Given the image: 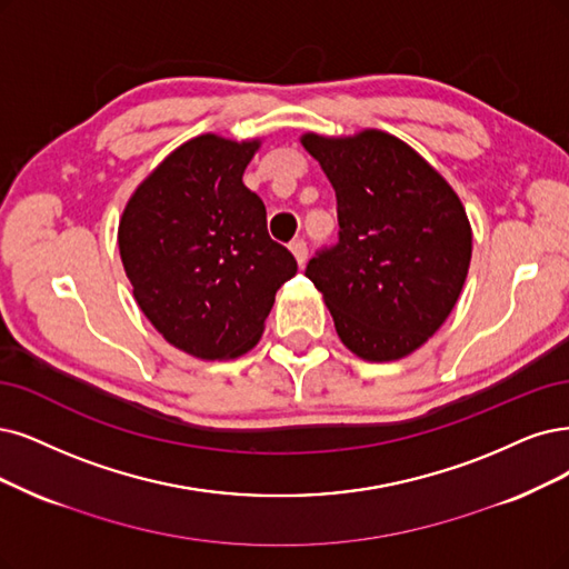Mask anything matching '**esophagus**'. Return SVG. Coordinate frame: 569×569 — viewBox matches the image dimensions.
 I'll use <instances>...</instances> for the list:
<instances>
[{
    "mask_svg": "<svg viewBox=\"0 0 569 569\" xmlns=\"http://www.w3.org/2000/svg\"><path fill=\"white\" fill-rule=\"evenodd\" d=\"M290 252H292V256H296L298 264H305V260H307V241L305 239L290 241Z\"/></svg>",
    "mask_w": 569,
    "mask_h": 569,
    "instance_id": "obj_1",
    "label": "esophagus"
}]
</instances>
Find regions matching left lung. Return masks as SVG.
I'll use <instances>...</instances> for the list:
<instances>
[{"instance_id":"obj_1","label":"left lung","mask_w":569,"mask_h":569,"mask_svg":"<svg viewBox=\"0 0 569 569\" xmlns=\"http://www.w3.org/2000/svg\"><path fill=\"white\" fill-rule=\"evenodd\" d=\"M338 197V243L307 264L347 349L396 361L446 323L471 262V224L455 189L385 131L302 136Z\"/></svg>"}]
</instances>
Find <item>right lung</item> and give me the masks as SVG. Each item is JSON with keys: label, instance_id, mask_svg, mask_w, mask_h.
<instances>
[{"label": "right lung", "instance_id": "right-lung-1", "mask_svg": "<svg viewBox=\"0 0 569 569\" xmlns=\"http://www.w3.org/2000/svg\"><path fill=\"white\" fill-rule=\"evenodd\" d=\"M260 140L192 138L147 176L119 222L133 298L166 342L203 361L258 345L277 290L298 273L243 184Z\"/></svg>", "mask_w": 569, "mask_h": 569}]
</instances>
